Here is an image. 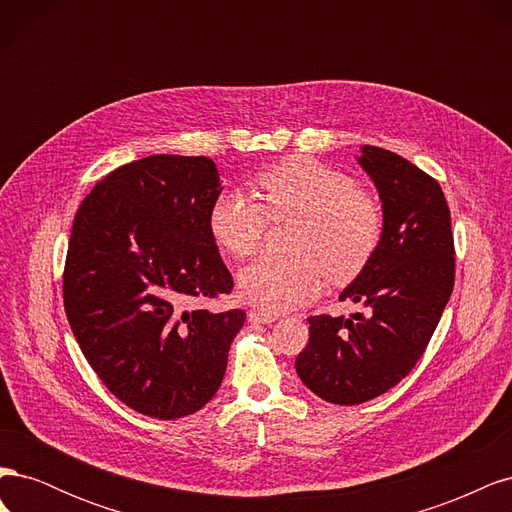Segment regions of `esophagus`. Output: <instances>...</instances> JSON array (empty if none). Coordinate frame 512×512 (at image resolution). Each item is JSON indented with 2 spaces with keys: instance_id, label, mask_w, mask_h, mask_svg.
Masks as SVG:
<instances>
[{
  "instance_id": "esophagus-1",
  "label": "esophagus",
  "mask_w": 512,
  "mask_h": 512,
  "mask_svg": "<svg viewBox=\"0 0 512 512\" xmlns=\"http://www.w3.org/2000/svg\"><path fill=\"white\" fill-rule=\"evenodd\" d=\"M250 322H260V324H271L277 320V314L273 312H265V309H250V314H247Z\"/></svg>"
}]
</instances>
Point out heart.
Wrapping results in <instances>:
<instances>
[{
  "label": "heart",
  "instance_id": "heart-1",
  "mask_svg": "<svg viewBox=\"0 0 512 512\" xmlns=\"http://www.w3.org/2000/svg\"><path fill=\"white\" fill-rule=\"evenodd\" d=\"M265 205L241 190L213 198L207 224L213 241L232 258H250L269 218H299L290 256H262L239 273V292L265 312H286L318 294L322 273L333 284L354 280L382 237L376 200L339 170L307 158H290L258 177Z\"/></svg>",
  "mask_w": 512,
  "mask_h": 512
}]
</instances>
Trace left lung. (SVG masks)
<instances>
[{
    "label": "left lung",
    "instance_id": "obj_1",
    "mask_svg": "<svg viewBox=\"0 0 512 512\" xmlns=\"http://www.w3.org/2000/svg\"><path fill=\"white\" fill-rule=\"evenodd\" d=\"M361 168L382 200L374 256L339 294L367 314L312 316L297 374L329 404L356 406L406 378L436 331L455 284V245L440 183L380 147H361Z\"/></svg>",
    "mask_w": 512,
    "mask_h": 512
}]
</instances>
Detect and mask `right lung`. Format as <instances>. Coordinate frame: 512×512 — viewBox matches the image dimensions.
<instances>
[{"instance_id": "add662e5", "label": "right lung", "mask_w": 512, "mask_h": 512, "mask_svg": "<svg viewBox=\"0 0 512 512\" xmlns=\"http://www.w3.org/2000/svg\"><path fill=\"white\" fill-rule=\"evenodd\" d=\"M222 192L203 156H149L108 173L81 203L64 307L87 363L132 410L194 414L220 389L243 309H188L232 290L207 215Z\"/></svg>"}]
</instances>
